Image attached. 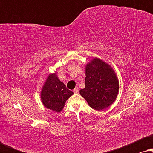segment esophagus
<instances>
[{
  "label": "esophagus",
  "mask_w": 153,
  "mask_h": 153,
  "mask_svg": "<svg viewBox=\"0 0 153 153\" xmlns=\"http://www.w3.org/2000/svg\"><path fill=\"white\" fill-rule=\"evenodd\" d=\"M73 92H74V93H79V89L77 88H74V90H73Z\"/></svg>",
  "instance_id": "obj_1"
}]
</instances>
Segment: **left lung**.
<instances>
[{"mask_svg": "<svg viewBox=\"0 0 153 153\" xmlns=\"http://www.w3.org/2000/svg\"><path fill=\"white\" fill-rule=\"evenodd\" d=\"M119 81L114 70L103 60L94 58L85 66V88L81 95L93 109L104 110L116 101Z\"/></svg>", "mask_w": 153, "mask_h": 153, "instance_id": "left-lung-1", "label": "left lung"}]
</instances>
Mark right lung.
I'll return each mask as SVG.
<instances>
[{"mask_svg": "<svg viewBox=\"0 0 153 153\" xmlns=\"http://www.w3.org/2000/svg\"><path fill=\"white\" fill-rule=\"evenodd\" d=\"M74 93L67 88L58 78L56 73L49 74L41 91V100L46 108L60 112L67 100Z\"/></svg>", "mask_w": 153, "mask_h": 153, "instance_id": "1", "label": "right lung"}]
</instances>
